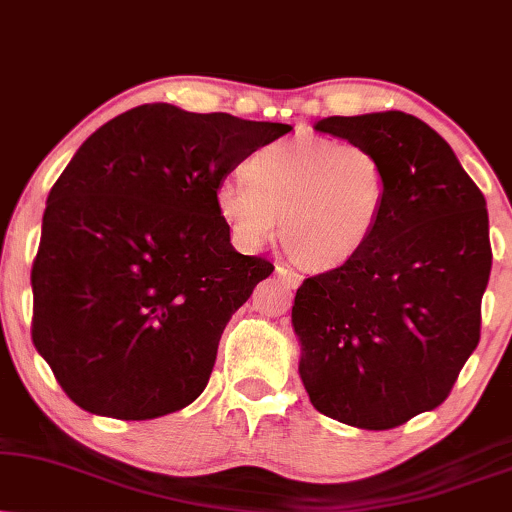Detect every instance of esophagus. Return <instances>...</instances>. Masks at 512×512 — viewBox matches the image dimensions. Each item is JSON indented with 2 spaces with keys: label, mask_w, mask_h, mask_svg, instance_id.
<instances>
[{
  "label": "esophagus",
  "mask_w": 512,
  "mask_h": 512,
  "mask_svg": "<svg viewBox=\"0 0 512 512\" xmlns=\"http://www.w3.org/2000/svg\"><path fill=\"white\" fill-rule=\"evenodd\" d=\"M276 274L283 278V281L288 283V286H293V288H297L302 283V274H297L295 269H290V267H286V264H278L276 267Z\"/></svg>",
  "instance_id": "34e87169"
}]
</instances>
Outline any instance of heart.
<instances>
[{
	"instance_id": "b5f03b06",
	"label": "heart",
	"mask_w": 512,
	"mask_h": 512,
	"mask_svg": "<svg viewBox=\"0 0 512 512\" xmlns=\"http://www.w3.org/2000/svg\"><path fill=\"white\" fill-rule=\"evenodd\" d=\"M390 174L378 153L349 141L300 134L264 146L245 177L217 186V210L241 245L276 234L302 267L335 269L371 243L387 210Z\"/></svg>"
}]
</instances>
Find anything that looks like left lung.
I'll return each mask as SVG.
<instances>
[{"instance_id": "1", "label": "left lung", "mask_w": 512, "mask_h": 512, "mask_svg": "<svg viewBox=\"0 0 512 512\" xmlns=\"http://www.w3.org/2000/svg\"><path fill=\"white\" fill-rule=\"evenodd\" d=\"M314 127L378 153L390 198L354 260L297 288L302 383L323 416L390 430L437 409L480 342L487 200L451 146L409 113L333 115Z\"/></svg>"}]
</instances>
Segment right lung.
Returning <instances> with one entry per match:
<instances>
[{
  "label": "right lung",
  "mask_w": 512,
  "mask_h": 512,
  "mask_svg": "<svg viewBox=\"0 0 512 512\" xmlns=\"http://www.w3.org/2000/svg\"><path fill=\"white\" fill-rule=\"evenodd\" d=\"M288 132L144 103L73 155L30 281L32 342L80 409L148 420L200 397L231 314L274 271L234 250L217 186Z\"/></svg>",
  "instance_id": "add662e5"
}]
</instances>
